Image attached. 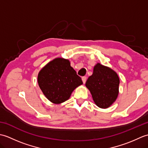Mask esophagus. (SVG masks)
<instances>
[{"label": "esophagus", "mask_w": 148, "mask_h": 148, "mask_svg": "<svg viewBox=\"0 0 148 148\" xmlns=\"http://www.w3.org/2000/svg\"><path fill=\"white\" fill-rule=\"evenodd\" d=\"M82 81H83V82L84 84L85 83L86 81V76L83 77H82Z\"/></svg>", "instance_id": "34e87169"}]
</instances>
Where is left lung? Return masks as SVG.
Wrapping results in <instances>:
<instances>
[{
    "label": "left lung",
    "mask_w": 148,
    "mask_h": 148,
    "mask_svg": "<svg viewBox=\"0 0 148 148\" xmlns=\"http://www.w3.org/2000/svg\"><path fill=\"white\" fill-rule=\"evenodd\" d=\"M119 79L112 69L97 64L92 76L86 82L94 102L101 108H108L114 102L118 95Z\"/></svg>",
    "instance_id": "obj_1"
}]
</instances>
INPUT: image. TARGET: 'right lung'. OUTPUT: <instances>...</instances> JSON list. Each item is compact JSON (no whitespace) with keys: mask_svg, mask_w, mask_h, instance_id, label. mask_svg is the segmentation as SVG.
Segmentation results:
<instances>
[{"mask_svg":"<svg viewBox=\"0 0 148 148\" xmlns=\"http://www.w3.org/2000/svg\"><path fill=\"white\" fill-rule=\"evenodd\" d=\"M37 79L44 95L54 103L66 101L74 90L83 84L68 60L60 58H55L44 67Z\"/></svg>","mask_w":148,"mask_h":148,"instance_id":"obj_1","label":"right lung"}]
</instances>
